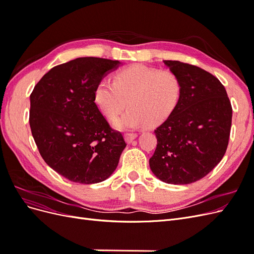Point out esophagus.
<instances>
[{
	"label": "esophagus",
	"instance_id": "1",
	"mask_svg": "<svg viewBox=\"0 0 254 254\" xmlns=\"http://www.w3.org/2000/svg\"><path fill=\"white\" fill-rule=\"evenodd\" d=\"M136 136H137V133H135V132H127V133H125V140L127 143H130V142H132L134 139H136Z\"/></svg>",
	"mask_w": 254,
	"mask_h": 254
}]
</instances>
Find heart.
Returning <instances> with one entry per match:
<instances>
[{
  "label": "heart",
  "mask_w": 254,
  "mask_h": 254,
  "mask_svg": "<svg viewBox=\"0 0 254 254\" xmlns=\"http://www.w3.org/2000/svg\"><path fill=\"white\" fill-rule=\"evenodd\" d=\"M182 91L183 84L177 73L136 64L118 72L113 82H99L94 101L104 117L110 121L117 119L128 106L130 109L114 125L119 129H131L163 123L178 107Z\"/></svg>",
  "instance_id": "1"
}]
</instances>
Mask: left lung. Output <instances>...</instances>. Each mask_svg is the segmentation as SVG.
Returning <instances> with one entry per match:
<instances>
[{
	"mask_svg": "<svg viewBox=\"0 0 254 254\" xmlns=\"http://www.w3.org/2000/svg\"><path fill=\"white\" fill-rule=\"evenodd\" d=\"M183 84L176 110L156 130L157 147L149 159L151 172L171 184L203 178L225 156L232 124L227 91L201 67L164 60Z\"/></svg>",
	"mask_w": 254,
	"mask_h": 254,
	"instance_id": "obj_1",
	"label": "left lung"
}]
</instances>
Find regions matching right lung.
<instances>
[{"label": "right lung", "instance_id": "right-lung-1", "mask_svg": "<svg viewBox=\"0 0 254 254\" xmlns=\"http://www.w3.org/2000/svg\"><path fill=\"white\" fill-rule=\"evenodd\" d=\"M119 64L105 58H76L52 67L30 94L29 125L40 155L73 182L106 180L127 145L94 101L97 84Z\"/></svg>", "mask_w": 254, "mask_h": 254}]
</instances>
